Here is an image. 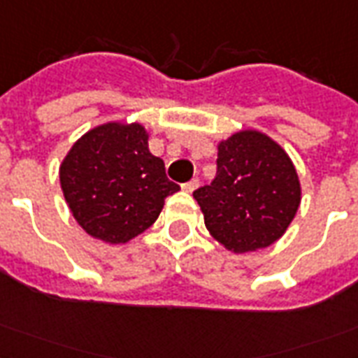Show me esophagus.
Listing matches in <instances>:
<instances>
[{
  "instance_id": "1",
  "label": "esophagus",
  "mask_w": 358,
  "mask_h": 358,
  "mask_svg": "<svg viewBox=\"0 0 358 358\" xmlns=\"http://www.w3.org/2000/svg\"><path fill=\"white\" fill-rule=\"evenodd\" d=\"M198 185H200V181H198V179H192V181L185 182V185H182V189L187 190V192H192V190L198 189Z\"/></svg>"
}]
</instances>
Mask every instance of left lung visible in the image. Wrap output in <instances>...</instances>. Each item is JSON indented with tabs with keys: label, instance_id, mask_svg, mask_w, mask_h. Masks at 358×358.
<instances>
[{
	"label": "left lung",
	"instance_id": "obj_1",
	"mask_svg": "<svg viewBox=\"0 0 358 358\" xmlns=\"http://www.w3.org/2000/svg\"><path fill=\"white\" fill-rule=\"evenodd\" d=\"M206 229L234 254L280 238L301 202L299 177L278 143L246 129L217 145V176L192 192Z\"/></svg>",
	"mask_w": 358,
	"mask_h": 358
}]
</instances>
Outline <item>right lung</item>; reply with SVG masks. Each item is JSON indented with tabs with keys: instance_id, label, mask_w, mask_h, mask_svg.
<instances>
[{
	"instance_id": "right-lung-1",
	"label": "right lung",
	"mask_w": 358,
	"mask_h": 358,
	"mask_svg": "<svg viewBox=\"0 0 358 358\" xmlns=\"http://www.w3.org/2000/svg\"><path fill=\"white\" fill-rule=\"evenodd\" d=\"M74 219L93 238L125 244L147 231L179 190L164 160L148 150L141 124L108 122L76 141L59 169Z\"/></svg>"
}]
</instances>
